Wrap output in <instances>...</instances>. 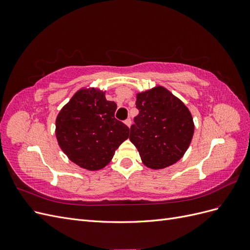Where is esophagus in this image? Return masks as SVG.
<instances>
[{"label":"esophagus","instance_id":"obj_1","mask_svg":"<svg viewBox=\"0 0 250 250\" xmlns=\"http://www.w3.org/2000/svg\"><path fill=\"white\" fill-rule=\"evenodd\" d=\"M124 123H125V125H126L127 127H130V126H131V120H130V119H127Z\"/></svg>","mask_w":250,"mask_h":250}]
</instances>
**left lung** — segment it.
Segmentation results:
<instances>
[{
	"label": "left lung",
	"mask_w": 250,
	"mask_h": 250,
	"mask_svg": "<svg viewBox=\"0 0 250 250\" xmlns=\"http://www.w3.org/2000/svg\"><path fill=\"white\" fill-rule=\"evenodd\" d=\"M139 115L130 127L129 140L150 169H164L177 163L194 134L191 111L169 89L156 85L137 94Z\"/></svg>",
	"instance_id": "1"
}]
</instances>
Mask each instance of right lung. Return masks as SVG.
Returning <instances> with one entry per match:
<instances>
[{
	"instance_id": "right-lung-1",
	"label": "right lung",
	"mask_w": 250,
	"mask_h": 250,
	"mask_svg": "<svg viewBox=\"0 0 250 250\" xmlns=\"http://www.w3.org/2000/svg\"><path fill=\"white\" fill-rule=\"evenodd\" d=\"M117 104L105 92L82 87L60 109L55 134L69 160L89 171L103 169L129 137V128L115 118Z\"/></svg>"
}]
</instances>
